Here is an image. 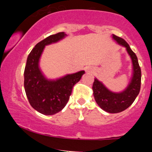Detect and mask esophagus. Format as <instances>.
I'll return each mask as SVG.
<instances>
[{"label":"esophagus","mask_w":152,"mask_h":152,"mask_svg":"<svg viewBox=\"0 0 152 152\" xmlns=\"http://www.w3.org/2000/svg\"><path fill=\"white\" fill-rule=\"evenodd\" d=\"M86 71H87V72H91V71H93V69L91 67H86Z\"/></svg>","instance_id":"obj_1"}]
</instances>
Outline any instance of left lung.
<instances>
[{
  "label": "left lung",
  "instance_id": "1",
  "mask_svg": "<svg viewBox=\"0 0 152 152\" xmlns=\"http://www.w3.org/2000/svg\"><path fill=\"white\" fill-rule=\"evenodd\" d=\"M113 39L121 46L126 48L132 63V72L129 82L123 91L117 92L111 91L96 78L93 83V95L96 104L101 109L109 113H121L127 109L132 104L139 94L141 88V71L136 54L132 51L130 46L122 38L114 34Z\"/></svg>",
  "mask_w": 152,
  "mask_h": 152
}]
</instances>
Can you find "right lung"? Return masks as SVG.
<instances>
[{"mask_svg": "<svg viewBox=\"0 0 152 152\" xmlns=\"http://www.w3.org/2000/svg\"><path fill=\"white\" fill-rule=\"evenodd\" d=\"M65 32L53 34L39 42L31 50L24 69V89L31 106L45 115H52L64 108L73 87L85 73L79 71L57 79H48L42 71L39 61L45 48L66 37Z\"/></svg>", "mask_w": 152, "mask_h": 152, "instance_id": "1", "label": "right lung"}]
</instances>
